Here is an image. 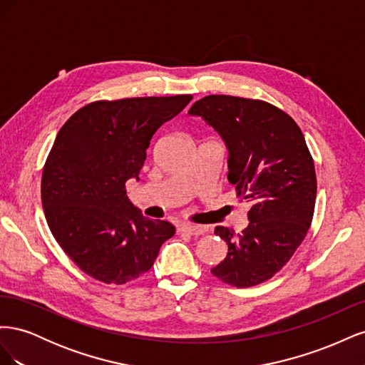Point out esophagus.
I'll return each mask as SVG.
<instances>
[{"instance_id": "1", "label": "esophagus", "mask_w": 365, "mask_h": 365, "mask_svg": "<svg viewBox=\"0 0 365 365\" xmlns=\"http://www.w3.org/2000/svg\"><path fill=\"white\" fill-rule=\"evenodd\" d=\"M181 233H187V235H192V236H201L204 235L207 228L202 225H190V224H184L178 228Z\"/></svg>"}]
</instances>
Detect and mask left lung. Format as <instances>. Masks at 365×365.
I'll return each instance as SVG.
<instances>
[{"label":"left lung","mask_w":365,"mask_h":365,"mask_svg":"<svg viewBox=\"0 0 365 365\" xmlns=\"http://www.w3.org/2000/svg\"><path fill=\"white\" fill-rule=\"evenodd\" d=\"M189 114L224 138L228 181L252 204L240 235L216 227L228 252L212 274L236 288L260 284L289 262L312 224L317 175L303 132L289 114L259 98L205 96Z\"/></svg>","instance_id":"left-lung-1"}]
</instances>
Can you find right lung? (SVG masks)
Returning a JSON list of instances; mask_svg holds the SVG:
<instances>
[{
  "instance_id": "right-lung-1",
  "label": "right lung",
  "mask_w": 365,
  "mask_h": 365,
  "mask_svg": "<svg viewBox=\"0 0 365 365\" xmlns=\"http://www.w3.org/2000/svg\"><path fill=\"white\" fill-rule=\"evenodd\" d=\"M192 94L96 101L63 123L43 164L41 200L53 237L86 275L125 284L148 272L175 227L132 205L153 134Z\"/></svg>"
}]
</instances>
